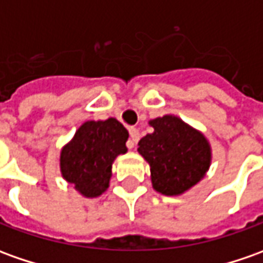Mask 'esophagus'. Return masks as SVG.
Listing matches in <instances>:
<instances>
[{
  "instance_id": "34e87169",
  "label": "esophagus",
  "mask_w": 263,
  "mask_h": 263,
  "mask_svg": "<svg viewBox=\"0 0 263 263\" xmlns=\"http://www.w3.org/2000/svg\"><path fill=\"white\" fill-rule=\"evenodd\" d=\"M138 139H139V132L137 128H129V139H128V142H126V146L132 149V148H135L137 144H138Z\"/></svg>"
}]
</instances>
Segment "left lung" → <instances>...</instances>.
<instances>
[{
  "instance_id": "1",
  "label": "left lung",
  "mask_w": 263,
  "mask_h": 263,
  "mask_svg": "<svg viewBox=\"0 0 263 263\" xmlns=\"http://www.w3.org/2000/svg\"><path fill=\"white\" fill-rule=\"evenodd\" d=\"M154 128L138 142V153L151 167L153 187L165 196L189 190L210 165V145L199 131L171 115L149 122Z\"/></svg>"
}]
</instances>
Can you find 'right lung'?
Returning a JSON list of instances; mask_svg holds the SVG:
<instances>
[{"label": "right lung", "instance_id": "obj_1", "mask_svg": "<svg viewBox=\"0 0 263 263\" xmlns=\"http://www.w3.org/2000/svg\"><path fill=\"white\" fill-rule=\"evenodd\" d=\"M129 137L115 118L89 121L80 126L60 154V168L66 181L86 197H98L108 189L112 162L126 153Z\"/></svg>", "mask_w": 263, "mask_h": 263}]
</instances>
